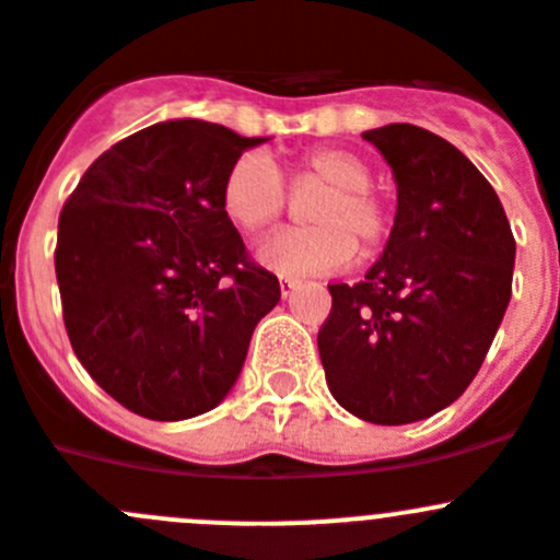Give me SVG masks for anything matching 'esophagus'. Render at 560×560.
Masks as SVG:
<instances>
[{"mask_svg": "<svg viewBox=\"0 0 560 560\" xmlns=\"http://www.w3.org/2000/svg\"><path fill=\"white\" fill-rule=\"evenodd\" d=\"M300 280H296V277H285V275H280V294L283 296H291L294 294L296 289H300Z\"/></svg>", "mask_w": 560, "mask_h": 560, "instance_id": "obj_1", "label": "esophagus"}]
</instances>
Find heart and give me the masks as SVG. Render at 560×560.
<instances>
[{"label":"heart","instance_id":"obj_1","mask_svg":"<svg viewBox=\"0 0 560 560\" xmlns=\"http://www.w3.org/2000/svg\"><path fill=\"white\" fill-rule=\"evenodd\" d=\"M296 172L327 183L311 205L307 228L280 230L266 238L258 258L283 275H327L361 258H374L392 238L394 217L386 199L372 188V166L343 147H314L302 152ZM289 188L280 168L260 152H244L222 179L224 217L244 235H255L283 217Z\"/></svg>","mask_w":560,"mask_h":560}]
</instances>
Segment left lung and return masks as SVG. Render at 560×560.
Masks as SVG:
<instances>
[{"instance_id": "obj_1", "label": "left lung", "mask_w": 560, "mask_h": 560, "mask_svg": "<svg viewBox=\"0 0 560 560\" xmlns=\"http://www.w3.org/2000/svg\"><path fill=\"white\" fill-rule=\"evenodd\" d=\"M363 138L392 166L397 217L366 280L327 285L319 355L352 417L408 424L475 381L511 300L516 241L491 183L453 143L417 125Z\"/></svg>"}]
</instances>
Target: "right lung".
<instances>
[{
	"mask_svg": "<svg viewBox=\"0 0 560 560\" xmlns=\"http://www.w3.org/2000/svg\"><path fill=\"white\" fill-rule=\"evenodd\" d=\"M266 138L199 119L143 127L66 199L55 275L71 350L116 402L155 422L217 408L280 283L222 210L230 163Z\"/></svg>",
	"mask_w": 560,
	"mask_h": 560,
	"instance_id": "add662e5",
	"label": "right lung"
}]
</instances>
